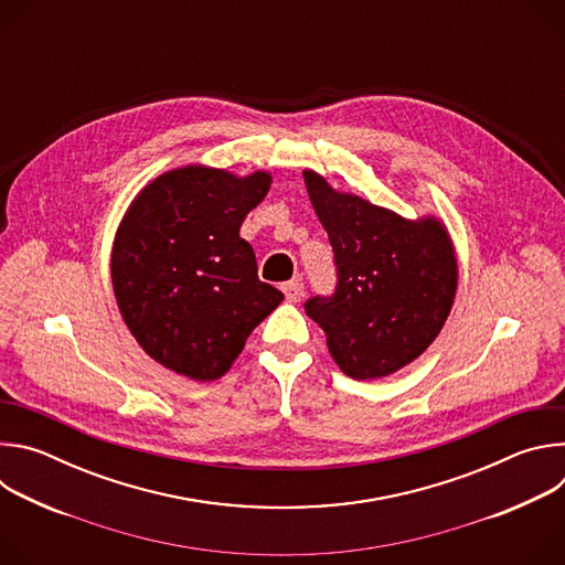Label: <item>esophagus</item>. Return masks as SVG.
<instances>
[{
	"mask_svg": "<svg viewBox=\"0 0 565 565\" xmlns=\"http://www.w3.org/2000/svg\"><path fill=\"white\" fill-rule=\"evenodd\" d=\"M281 290H284V295H286V301H290V303H297V301H301V297H303V284H301L299 279L286 281V284L281 286Z\"/></svg>",
	"mask_w": 565,
	"mask_h": 565,
	"instance_id": "1",
	"label": "esophagus"
}]
</instances>
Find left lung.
Segmentation results:
<instances>
[{"label":"left lung","mask_w":565,"mask_h":565,"mask_svg":"<svg viewBox=\"0 0 565 565\" xmlns=\"http://www.w3.org/2000/svg\"><path fill=\"white\" fill-rule=\"evenodd\" d=\"M303 183L338 270L335 292L308 299L306 315L324 329L349 377L391 375L427 351L451 310L458 286L451 238L434 216L402 218L333 190L310 170Z\"/></svg>","instance_id":"8db88e82"}]
</instances>
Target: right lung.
<instances>
[{"mask_svg": "<svg viewBox=\"0 0 565 565\" xmlns=\"http://www.w3.org/2000/svg\"><path fill=\"white\" fill-rule=\"evenodd\" d=\"M273 177L188 166L153 179L114 241L111 284L142 351L190 380L221 377L284 295L259 281L241 223Z\"/></svg>", "mask_w": 565, "mask_h": 565, "instance_id": "right-lung-1", "label": "right lung"}]
</instances>
